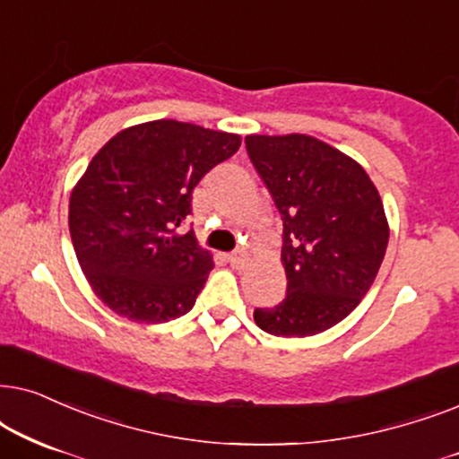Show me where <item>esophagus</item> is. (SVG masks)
<instances>
[{
	"label": "esophagus",
	"instance_id": "1",
	"mask_svg": "<svg viewBox=\"0 0 459 459\" xmlns=\"http://www.w3.org/2000/svg\"><path fill=\"white\" fill-rule=\"evenodd\" d=\"M226 260H229V264L233 266V268H243V266H246V262H247L246 254H243V252L229 254V255H226Z\"/></svg>",
	"mask_w": 459,
	"mask_h": 459
}]
</instances>
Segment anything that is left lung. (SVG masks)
I'll list each match as a JSON object with an SVG mask.
<instances>
[{"instance_id": "1", "label": "left lung", "mask_w": 459, "mask_h": 459, "mask_svg": "<svg viewBox=\"0 0 459 459\" xmlns=\"http://www.w3.org/2000/svg\"><path fill=\"white\" fill-rule=\"evenodd\" d=\"M247 155L283 220L285 298L255 308L283 338L333 327L369 291L388 246L380 195L365 169L313 136H247Z\"/></svg>"}]
</instances>
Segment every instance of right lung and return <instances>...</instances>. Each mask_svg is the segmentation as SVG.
I'll return each mask as SVG.
<instances>
[{
	"mask_svg": "<svg viewBox=\"0 0 459 459\" xmlns=\"http://www.w3.org/2000/svg\"><path fill=\"white\" fill-rule=\"evenodd\" d=\"M241 146L237 134L159 119L127 127L96 152L71 193L79 266L113 313L138 323L186 315L213 268L199 247L193 188Z\"/></svg>",
	"mask_w": 459,
	"mask_h": 459,
	"instance_id": "obj_1",
	"label": "right lung"
}]
</instances>
